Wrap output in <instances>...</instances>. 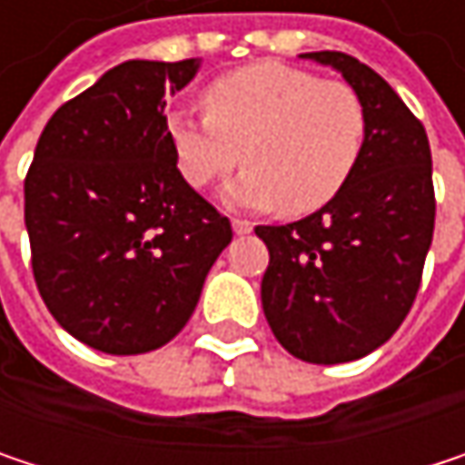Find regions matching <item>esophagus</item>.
I'll return each mask as SVG.
<instances>
[{
    "label": "esophagus",
    "instance_id": "esophagus-1",
    "mask_svg": "<svg viewBox=\"0 0 465 465\" xmlns=\"http://www.w3.org/2000/svg\"><path fill=\"white\" fill-rule=\"evenodd\" d=\"M232 226H233V233H250V232H252V223H250V221H242V218H233Z\"/></svg>",
    "mask_w": 465,
    "mask_h": 465
}]
</instances>
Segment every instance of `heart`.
<instances>
[{
	"instance_id": "heart-1",
	"label": "heart",
	"mask_w": 465,
	"mask_h": 465,
	"mask_svg": "<svg viewBox=\"0 0 465 465\" xmlns=\"http://www.w3.org/2000/svg\"><path fill=\"white\" fill-rule=\"evenodd\" d=\"M204 113H172L166 134L183 180L207 188L239 161L226 196L244 207L310 215L350 183L366 142L358 91L315 72L258 61L215 77Z\"/></svg>"
}]
</instances>
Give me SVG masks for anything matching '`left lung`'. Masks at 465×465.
<instances>
[{
    "label": "left lung",
    "mask_w": 465,
    "mask_h": 465,
    "mask_svg": "<svg viewBox=\"0 0 465 465\" xmlns=\"http://www.w3.org/2000/svg\"><path fill=\"white\" fill-rule=\"evenodd\" d=\"M358 91L366 142L344 191L304 221L255 226L269 247L263 315L307 363H347L385 344L410 315L433 236L436 196L425 129L366 64L304 53Z\"/></svg>",
    "instance_id": "8db88e82"
}]
</instances>
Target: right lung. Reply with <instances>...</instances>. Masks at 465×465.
<instances>
[{"instance_id":"1","label":"right lung","mask_w":465,"mask_h":465,"mask_svg":"<svg viewBox=\"0 0 465 465\" xmlns=\"http://www.w3.org/2000/svg\"><path fill=\"white\" fill-rule=\"evenodd\" d=\"M199 64L126 61L61 104L24 183L37 291L64 331L110 355L174 339L232 223L180 174L166 96Z\"/></svg>"}]
</instances>
